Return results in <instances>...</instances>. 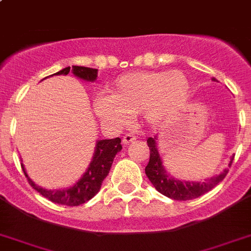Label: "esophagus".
<instances>
[{
    "label": "esophagus",
    "mask_w": 251,
    "mask_h": 251,
    "mask_svg": "<svg viewBox=\"0 0 251 251\" xmlns=\"http://www.w3.org/2000/svg\"><path fill=\"white\" fill-rule=\"evenodd\" d=\"M135 140H136V136H135V135L126 134L125 136L123 138V144L124 145H127V144L132 143V141H135Z\"/></svg>",
    "instance_id": "esophagus-1"
}]
</instances>
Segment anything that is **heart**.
<instances>
[{
	"instance_id": "1",
	"label": "heart",
	"mask_w": 251,
	"mask_h": 251,
	"mask_svg": "<svg viewBox=\"0 0 251 251\" xmlns=\"http://www.w3.org/2000/svg\"><path fill=\"white\" fill-rule=\"evenodd\" d=\"M188 88V80L180 72L127 73L113 82L110 96L96 100L95 111L112 126L126 125L139 113L150 123H159L183 103Z\"/></svg>"
}]
</instances>
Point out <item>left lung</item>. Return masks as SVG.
<instances>
[{"label": "left lung", "mask_w": 251, "mask_h": 251, "mask_svg": "<svg viewBox=\"0 0 251 251\" xmlns=\"http://www.w3.org/2000/svg\"><path fill=\"white\" fill-rule=\"evenodd\" d=\"M212 79L215 80V78H212ZM147 143L150 150V158L149 163L145 167V174L148 176L150 182L152 183V186L155 187L156 191L167 196V197L172 198V200H176V201H188V200H193V198L204 195L208 191H211L213 187H216L228 173V169H225L217 177L211 178L210 180L202 183L176 180L173 178L168 177L167 172L164 171L160 156H159L158 150H156L155 140L152 138H149ZM232 160H234V158L231 159L228 167H231Z\"/></svg>", "instance_id": "8db88e82"}]
</instances>
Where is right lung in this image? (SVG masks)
Masks as SVG:
<instances>
[{"label": "right lung", "instance_id": "add662e5", "mask_svg": "<svg viewBox=\"0 0 251 251\" xmlns=\"http://www.w3.org/2000/svg\"><path fill=\"white\" fill-rule=\"evenodd\" d=\"M69 71H71V67H67V68L62 69L55 74H68ZM72 72L82 79L95 80L97 78V69L73 65ZM121 149H123V145H121V139L120 138L100 140L97 143V147H96L92 163L89 164L88 169L83 174V177L80 178L73 187L63 189V191H60V189L59 191H48V189L40 188L27 177V174L24 169V165H21V167H23L24 174L27 178L30 186L35 191H38L43 197L48 198L49 201L54 202V203L74 207L86 203L100 191L102 182L110 173L113 158Z\"/></svg>", "mask_w": 251, "mask_h": 251}]
</instances>
